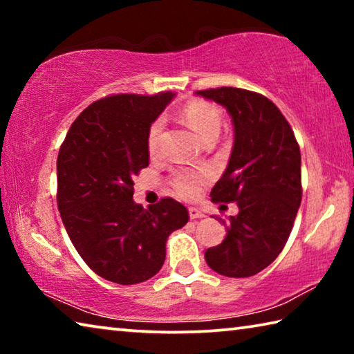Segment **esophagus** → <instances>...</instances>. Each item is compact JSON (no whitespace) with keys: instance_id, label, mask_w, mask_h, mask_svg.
<instances>
[{"instance_id":"1","label":"esophagus","mask_w":354,"mask_h":354,"mask_svg":"<svg viewBox=\"0 0 354 354\" xmlns=\"http://www.w3.org/2000/svg\"><path fill=\"white\" fill-rule=\"evenodd\" d=\"M189 215H190V218H203L206 214L203 212L201 209H198V207L190 206V207H189Z\"/></svg>"}]
</instances>
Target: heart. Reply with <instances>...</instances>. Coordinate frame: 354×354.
<instances>
[{
  "label": "heart",
  "instance_id": "b5f03b06",
  "mask_svg": "<svg viewBox=\"0 0 354 354\" xmlns=\"http://www.w3.org/2000/svg\"><path fill=\"white\" fill-rule=\"evenodd\" d=\"M184 120L187 122L189 127L198 134L203 140L209 139V137H217L220 133L221 127V113L217 106L207 101L196 100L192 101L183 109ZM164 129V120L156 118L154 122L149 124L148 133H147V147L148 151L151 154H156L159 149L160 136H162ZM207 175L206 173H194V171H176L171 178V184L175 190L181 196L185 198H192L198 194L200 184L206 181Z\"/></svg>",
  "mask_w": 354,
  "mask_h": 354
}]
</instances>
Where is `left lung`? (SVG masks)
I'll return each instance as SVG.
<instances>
[{
    "label": "left lung",
    "mask_w": 354,
    "mask_h": 354,
    "mask_svg": "<svg viewBox=\"0 0 354 354\" xmlns=\"http://www.w3.org/2000/svg\"><path fill=\"white\" fill-rule=\"evenodd\" d=\"M196 95L223 106L234 124L230 162L211 200L239 206L223 242L207 248L205 259L223 277H253L277 259L290 236L301 203L298 142L281 111L261 93L220 87Z\"/></svg>",
    "instance_id": "obj_1"
}]
</instances>
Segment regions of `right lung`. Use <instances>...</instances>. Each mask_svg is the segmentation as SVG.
Returning <instances> with one entry per match:
<instances>
[{
	"mask_svg": "<svg viewBox=\"0 0 354 354\" xmlns=\"http://www.w3.org/2000/svg\"><path fill=\"white\" fill-rule=\"evenodd\" d=\"M175 93H122L95 101L71 124L57 156V207L71 243L92 270L117 284L153 278L165 243L189 221L181 203L143 209L134 176L148 167L147 133Z\"/></svg>",
	"mask_w": 354,
	"mask_h": 354,
	"instance_id": "add662e5",
	"label": "right lung"
}]
</instances>
